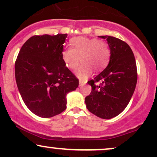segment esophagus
Segmentation results:
<instances>
[{
    "label": "esophagus",
    "mask_w": 157,
    "mask_h": 157,
    "mask_svg": "<svg viewBox=\"0 0 157 157\" xmlns=\"http://www.w3.org/2000/svg\"><path fill=\"white\" fill-rule=\"evenodd\" d=\"M86 84V82H83V81H80V82H79V86H83L84 85Z\"/></svg>",
    "instance_id": "obj_1"
}]
</instances>
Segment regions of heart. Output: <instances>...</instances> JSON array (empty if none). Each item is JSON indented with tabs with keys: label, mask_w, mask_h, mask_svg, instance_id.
Listing matches in <instances>:
<instances>
[{
	"label": "heart",
	"mask_w": 157,
	"mask_h": 157,
	"mask_svg": "<svg viewBox=\"0 0 157 157\" xmlns=\"http://www.w3.org/2000/svg\"><path fill=\"white\" fill-rule=\"evenodd\" d=\"M72 48L64 49L61 54L62 60L68 68L75 70L81 62L76 75L85 80L92 72V68L100 71L109 62L111 51L109 45L103 40L84 37H73L70 40Z\"/></svg>",
	"instance_id": "obj_1"
}]
</instances>
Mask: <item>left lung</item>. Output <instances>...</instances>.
Returning a JSON list of instances; mask_svg holds the SVG:
<instances>
[{
	"instance_id": "1",
	"label": "left lung",
	"mask_w": 157,
	"mask_h": 157,
	"mask_svg": "<svg viewBox=\"0 0 157 157\" xmlns=\"http://www.w3.org/2000/svg\"><path fill=\"white\" fill-rule=\"evenodd\" d=\"M99 37L108 41L110 61L101 73L88 81L92 90L85 102L91 113L111 119L122 112L130 102L137 82V69L134 53L125 42L111 36ZM100 81L97 86L95 82Z\"/></svg>"
}]
</instances>
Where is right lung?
<instances>
[{"label": "right lung", "mask_w": 157, "mask_h": 157, "mask_svg": "<svg viewBox=\"0 0 157 157\" xmlns=\"http://www.w3.org/2000/svg\"><path fill=\"white\" fill-rule=\"evenodd\" d=\"M67 34L35 35L20 50L15 61V80L29 109L49 118L66 109V94L75 91L79 80L62 60Z\"/></svg>", "instance_id": "obj_1"}]
</instances>
